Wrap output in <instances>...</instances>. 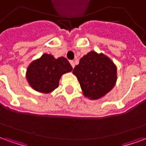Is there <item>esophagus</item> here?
I'll list each match as a JSON object with an SVG mask.
<instances>
[{
	"label": "esophagus",
	"instance_id": "34e87169",
	"mask_svg": "<svg viewBox=\"0 0 146 146\" xmlns=\"http://www.w3.org/2000/svg\"><path fill=\"white\" fill-rule=\"evenodd\" d=\"M70 64H71V66H72V67L73 68H74V66H75V63H74V62L73 61H70Z\"/></svg>",
	"mask_w": 146,
	"mask_h": 146
}]
</instances>
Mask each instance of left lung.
Segmentation results:
<instances>
[{
	"label": "left lung",
	"instance_id": "left-lung-1",
	"mask_svg": "<svg viewBox=\"0 0 146 146\" xmlns=\"http://www.w3.org/2000/svg\"><path fill=\"white\" fill-rule=\"evenodd\" d=\"M73 73L79 80L84 95L98 99L113 88L116 81V67L103 54L91 51L80 58Z\"/></svg>",
	"mask_w": 146,
	"mask_h": 146
}]
</instances>
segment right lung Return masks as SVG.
I'll return each mask as SVG.
<instances>
[{
	"instance_id": "right-lung-1",
	"label": "right lung",
	"mask_w": 146,
	"mask_h": 146,
	"mask_svg": "<svg viewBox=\"0 0 146 146\" xmlns=\"http://www.w3.org/2000/svg\"><path fill=\"white\" fill-rule=\"evenodd\" d=\"M73 68L66 58H54L51 54H44L30 64L27 72V79L34 90L49 93L58 87L61 76L71 72Z\"/></svg>"
}]
</instances>
